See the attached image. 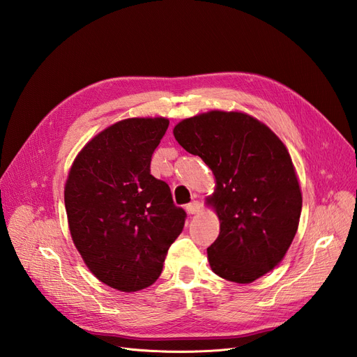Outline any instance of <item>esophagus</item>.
Masks as SVG:
<instances>
[{"instance_id":"1","label":"esophagus","mask_w":357,"mask_h":357,"mask_svg":"<svg viewBox=\"0 0 357 357\" xmlns=\"http://www.w3.org/2000/svg\"><path fill=\"white\" fill-rule=\"evenodd\" d=\"M199 210H201V204L198 201H192L190 204L186 205V211L189 214H197Z\"/></svg>"}]
</instances>
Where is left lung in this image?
Returning a JSON list of instances; mask_svg holds the SVG:
<instances>
[{
	"label": "left lung",
	"instance_id": "obj_1",
	"mask_svg": "<svg viewBox=\"0 0 357 357\" xmlns=\"http://www.w3.org/2000/svg\"><path fill=\"white\" fill-rule=\"evenodd\" d=\"M174 137L215 177L210 202L220 232L208 248L213 271L252 283L280 264L298 231L302 197L286 146L262 122L236 112L185 119Z\"/></svg>",
	"mask_w": 357,
	"mask_h": 357
}]
</instances>
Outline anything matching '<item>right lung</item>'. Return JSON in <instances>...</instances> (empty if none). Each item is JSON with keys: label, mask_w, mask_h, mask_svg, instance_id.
<instances>
[{"label": "right lung", "mask_w": 357, "mask_h": 357, "mask_svg": "<svg viewBox=\"0 0 357 357\" xmlns=\"http://www.w3.org/2000/svg\"><path fill=\"white\" fill-rule=\"evenodd\" d=\"M169 121L126 119L96 135L75 158L66 185L73 241L102 283L122 291L153 284L186 211L150 174Z\"/></svg>", "instance_id": "1"}]
</instances>
